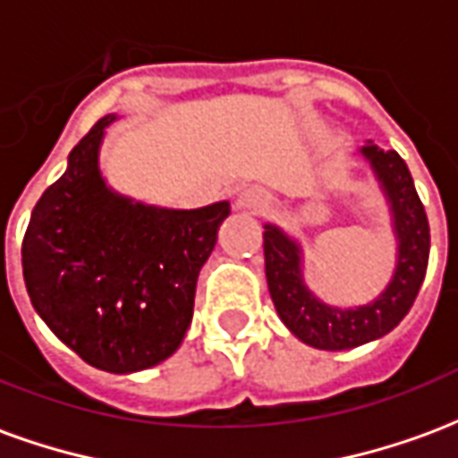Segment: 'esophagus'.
Returning <instances> with one entry per match:
<instances>
[{
  "label": "esophagus",
  "mask_w": 458,
  "mask_h": 458,
  "mask_svg": "<svg viewBox=\"0 0 458 458\" xmlns=\"http://www.w3.org/2000/svg\"><path fill=\"white\" fill-rule=\"evenodd\" d=\"M269 203H272V199H269L267 191L252 186V189L242 191L238 199H235V208L259 216V213H265L269 208Z\"/></svg>",
  "instance_id": "esophagus-1"
}]
</instances>
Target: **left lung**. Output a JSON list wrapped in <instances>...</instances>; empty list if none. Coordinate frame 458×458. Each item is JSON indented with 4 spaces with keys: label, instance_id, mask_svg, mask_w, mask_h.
Wrapping results in <instances>:
<instances>
[{
    "label": "left lung",
    "instance_id": "obj_1",
    "mask_svg": "<svg viewBox=\"0 0 458 458\" xmlns=\"http://www.w3.org/2000/svg\"><path fill=\"white\" fill-rule=\"evenodd\" d=\"M390 208L397 259L387 287L363 307H331L304 282V250L289 233L265 223V275L282 324L311 348L345 351L390 334L414 304L429 259V223L403 157L373 141L360 147Z\"/></svg>",
    "mask_w": 458,
    "mask_h": 458
}]
</instances>
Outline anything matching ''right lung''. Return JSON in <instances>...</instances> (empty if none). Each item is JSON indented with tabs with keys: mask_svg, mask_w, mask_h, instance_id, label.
<instances>
[{
	"mask_svg": "<svg viewBox=\"0 0 458 458\" xmlns=\"http://www.w3.org/2000/svg\"><path fill=\"white\" fill-rule=\"evenodd\" d=\"M114 120L95 122L38 199L21 267L36 314L71 351L107 373H137L186 336L199 272L230 203L159 208L110 189L100 147Z\"/></svg>",
	"mask_w": 458,
	"mask_h": 458,
	"instance_id": "obj_1",
	"label": "right lung"
}]
</instances>
